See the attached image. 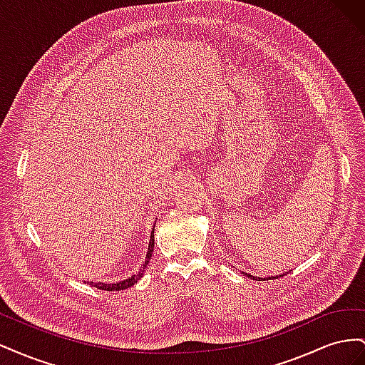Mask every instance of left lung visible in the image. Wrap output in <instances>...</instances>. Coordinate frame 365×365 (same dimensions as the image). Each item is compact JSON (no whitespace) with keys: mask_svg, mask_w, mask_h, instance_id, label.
Wrapping results in <instances>:
<instances>
[{"mask_svg":"<svg viewBox=\"0 0 365 365\" xmlns=\"http://www.w3.org/2000/svg\"><path fill=\"white\" fill-rule=\"evenodd\" d=\"M247 275H248V277H251V275H250V274H247ZM252 279H254V280H257V279L260 280V277H254V275H252ZM269 279H271V277H269ZM272 279H275V277H272ZM262 280H267V279H262Z\"/></svg>","mask_w":365,"mask_h":365,"instance_id":"1","label":"left lung"}]
</instances>
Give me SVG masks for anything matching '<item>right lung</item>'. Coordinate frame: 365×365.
<instances>
[{
	"instance_id": "add662e5",
	"label": "right lung",
	"mask_w": 365,
	"mask_h": 365,
	"mask_svg": "<svg viewBox=\"0 0 365 365\" xmlns=\"http://www.w3.org/2000/svg\"><path fill=\"white\" fill-rule=\"evenodd\" d=\"M153 228H155V225H153ZM153 244H155V240H153V231L150 235V240H149V248H148V254H146V259L145 262H143L141 268L138 272H135L134 275H130V277L121 280V282H117V283H93L94 288L97 289H102V291H121V289H126V288H130L132 284H134L135 282H138L141 277H143V272H145V268L146 264L149 263L150 257H152V251H153Z\"/></svg>"
}]
</instances>
